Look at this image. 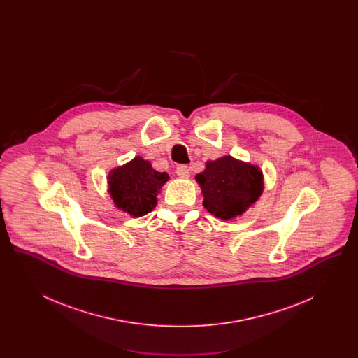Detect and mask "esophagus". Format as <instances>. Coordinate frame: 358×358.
Listing matches in <instances>:
<instances>
[{"label": "esophagus", "instance_id": "1", "mask_svg": "<svg viewBox=\"0 0 358 358\" xmlns=\"http://www.w3.org/2000/svg\"><path fill=\"white\" fill-rule=\"evenodd\" d=\"M176 173L181 178H187L189 177V168H187V165H178L177 169H176Z\"/></svg>", "mask_w": 358, "mask_h": 358}]
</instances>
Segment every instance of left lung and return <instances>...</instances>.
Returning a JSON list of instances; mask_svg holds the SVG:
<instances>
[{
	"instance_id": "obj_1",
	"label": "left lung",
	"mask_w": 358,
	"mask_h": 358,
	"mask_svg": "<svg viewBox=\"0 0 358 358\" xmlns=\"http://www.w3.org/2000/svg\"><path fill=\"white\" fill-rule=\"evenodd\" d=\"M196 181L201 187L206 210L222 220L243 215L263 192V174L259 168L231 155L208 161Z\"/></svg>"
}]
</instances>
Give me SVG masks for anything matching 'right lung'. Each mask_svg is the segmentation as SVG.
<instances>
[{
    "label": "right lung",
    "mask_w": 358,
    "mask_h": 358,
    "mask_svg": "<svg viewBox=\"0 0 358 358\" xmlns=\"http://www.w3.org/2000/svg\"><path fill=\"white\" fill-rule=\"evenodd\" d=\"M168 180L166 171H154L149 161L136 157L110 173L108 192L120 209L139 217L153 210L157 194Z\"/></svg>",
    "instance_id": "right-lung-1"
}]
</instances>
